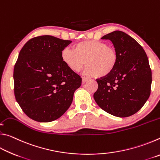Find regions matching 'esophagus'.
Listing matches in <instances>:
<instances>
[{
    "instance_id": "34e87169",
    "label": "esophagus",
    "mask_w": 160,
    "mask_h": 160,
    "mask_svg": "<svg viewBox=\"0 0 160 160\" xmlns=\"http://www.w3.org/2000/svg\"><path fill=\"white\" fill-rule=\"evenodd\" d=\"M88 81V79L87 78H85V77H82V84H85V82H87Z\"/></svg>"
}]
</instances>
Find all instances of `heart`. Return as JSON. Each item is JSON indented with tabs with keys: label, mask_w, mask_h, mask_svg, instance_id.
<instances>
[{
	"label": "heart",
	"mask_w": 160,
	"mask_h": 160,
	"mask_svg": "<svg viewBox=\"0 0 160 160\" xmlns=\"http://www.w3.org/2000/svg\"><path fill=\"white\" fill-rule=\"evenodd\" d=\"M61 59L73 72H78L85 66L86 72L97 78L109 75L118 62V53L114 48L99 41H85L73 47V50L65 48L61 51Z\"/></svg>",
	"instance_id": "heart-1"
}]
</instances>
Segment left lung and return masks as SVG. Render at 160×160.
<instances>
[{
  "label": "left lung",
  "instance_id": "left-lung-1",
  "mask_svg": "<svg viewBox=\"0 0 160 160\" xmlns=\"http://www.w3.org/2000/svg\"><path fill=\"white\" fill-rule=\"evenodd\" d=\"M109 39L118 53V62L109 75L97 79L94 99L105 112L128 117L138 112L150 94L152 71L148 58L135 40L121 31L102 37Z\"/></svg>",
  "mask_w": 160,
  "mask_h": 160
}]
</instances>
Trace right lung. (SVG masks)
Here are the masks:
<instances>
[{
	"mask_svg": "<svg viewBox=\"0 0 160 160\" xmlns=\"http://www.w3.org/2000/svg\"><path fill=\"white\" fill-rule=\"evenodd\" d=\"M72 42L50 35L29 39L14 67V93L25 114L38 122L60 118L70 107L82 83L61 59L62 50Z\"/></svg>",
	"mask_w": 160,
	"mask_h": 160,
	"instance_id": "obj_1",
	"label": "right lung"
}]
</instances>
